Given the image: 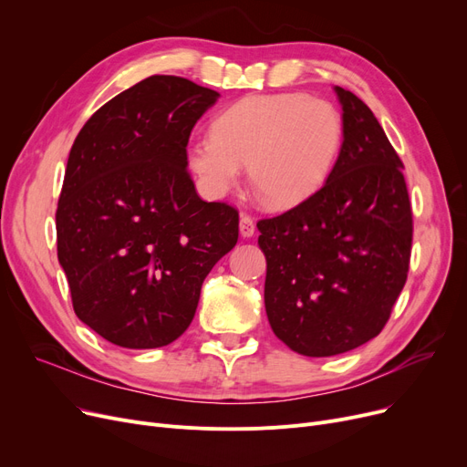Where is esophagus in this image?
I'll return each mask as SVG.
<instances>
[{
  "label": "esophagus",
  "mask_w": 467,
  "mask_h": 467,
  "mask_svg": "<svg viewBox=\"0 0 467 467\" xmlns=\"http://www.w3.org/2000/svg\"><path fill=\"white\" fill-rule=\"evenodd\" d=\"M254 233H255L254 219H252L250 215H246V213L240 215V234H242L244 238H252Z\"/></svg>",
  "instance_id": "1"
}]
</instances>
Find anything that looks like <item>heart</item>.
Returning a JSON list of instances; mask_svg holds the SVG:
<instances>
[{
    "label": "heart",
    "mask_w": 467,
    "mask_h": 467,
    "mask_svg": "<svg viewBox=\"0 0 467 467\" xmlns=\"http://www.w3.org/2000/svg\"><path fill=\"white\" fill-rule=\"evenodd\" d=\"M342 147L337 109L306 94H259L219 113L210 136L185 147V164L212 199L225 196L248 166L254 191L268 208H291L324 185Z\"/></svg>",
    "instance_id": "b5f03b06"
}]
</instances>
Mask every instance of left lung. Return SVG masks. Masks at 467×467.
I'll return each mask as SVG.
<instances>
[{"instance_id": "obj_1", "label": "left lung", "mask_w": 467, "mask_h": 467, "mask_svg": "<svg viewBox=\"0 0 467 467\" xmlns=\"http://www.w3.org/2000/svg\"><path fill=\"white\" fill-rule=\"evenodd\" d=\"M335 92L342 147L327 182L257 223L268 324L308 358L345 354L382 331L405 285L412 242L403 162L373 111L350 90Z\"/></svg>"}]
</instances>
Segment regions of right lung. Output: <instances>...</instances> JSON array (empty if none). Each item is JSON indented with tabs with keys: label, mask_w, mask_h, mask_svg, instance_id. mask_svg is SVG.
I'll list each match as a JSON object with an SVG mask.
<instances>
[{
	"label": "right lung",
	"mask_w": 467,
	"mask_h": 467,
	"mask_svg": "<svg viewBox=\"0 0 467 467\" xmlns=\"http://www.w3.org/2000/svg\"><path fill=\"white\" fill-rule=\"evenodd\" d=\"M219 92L151 76L98 109L71 145L57 210L58 261L79 320L122 348L174 342L212 266L238 240V212L196 194L192 127Z\"/></svg>",
	"instance_id": "obj_1"
}]
</instances>
